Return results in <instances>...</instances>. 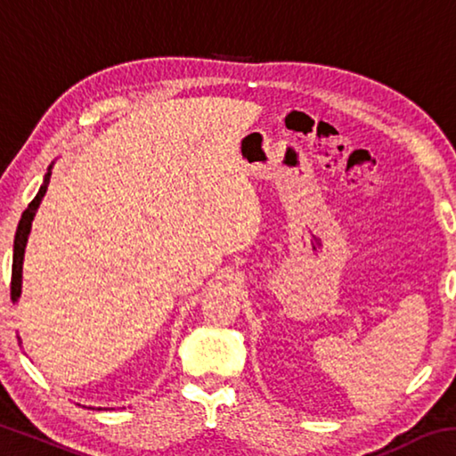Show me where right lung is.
Wrapping results in <instances>:
<instances>
[{
    "label": "right lung",
    "mask_w": 456,
    "mask_h": 456,
    "mask_svg": "<svg viewBox=\"0 0 456 456\" xmlns=\"http://www.w3.org/2000/svg\"><path fill=\"white\" fill-rule=\"evenodd\" d=\"M50 176H52V165L48 167V173L44 176V183L37 195L32 199V203L28 205V209L21 213V219L18 223V229H15V239H13V261H12V302H18L20 293H21V265H24V251H26V243H28V235L29 229H32V221L36 217L37 207H40L42 199L48 191L50 184Z\"/></svg>",
    "instance_id": "right-lung-1"
}]
</instances>
